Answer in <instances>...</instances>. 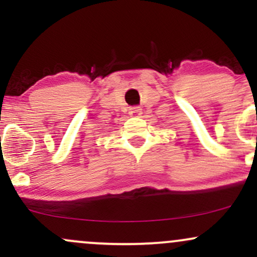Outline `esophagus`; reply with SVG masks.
<instances>
[{
    "instance_id": "1",
    "label": "esophagus",
    "mask_w": 257,
    "mask_h": 257,
    "mask_svg": "<svg viewBox=\"0 0 257 257\" xmlns=\"http://www.w3.org/2000/svg\"><path fill=\"white\" fill-rule=\"evenodd\" d=\"M141 113H143V111H141L140 107H132L131 110H129V114H131L132 117H139Z\"/></svg>"
}]
</instances>
